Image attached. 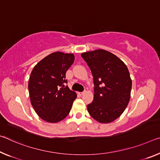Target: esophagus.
<instances>
[{
	"label": "esophagus",
	"instance_id": "obj_1",
	"mask_svg": "<svg viewBox=\"0 0 160 160\" xmlns=\"http://www.w3.org/2000/svg\"><path fill=\"white\" fill-rule=\"evenodd\" d=\"M84 93H85V92H78V94H79L80 95H82L83 94H84Z\"/></svg>",
	"mask_w": 160,
	"mask_h": 160
}]
</instances>
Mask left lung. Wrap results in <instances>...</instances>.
Wrapping results in <instances>:
<instances>
[{
  "label": "left lung",
  "mask_w": 160,
  "mask_h": 160,
  "mask_svg": "<svg viewBox=\"0 0 160 160\" xmlns=\"http://www.w3.org/2000/svg\"><path fill=\"white\" fill-rule=\"evenodd\" d=\"M92 71L95 94L88 111L102 124L118 119L130 99L132 80L128 68L115 55L102 49L81 54Z\"/></svg>",
  "instance_id": "obj_1"
}]
</instances>
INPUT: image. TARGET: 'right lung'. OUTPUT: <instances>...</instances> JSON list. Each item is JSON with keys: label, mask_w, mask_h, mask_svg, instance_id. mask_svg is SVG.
Instances as JSON below:
<instances>
[{"label": "right lung", "mask_w": 160, "mask_h": 160, "mask_svg": "<svg viewBox=\"0 0 160 160\" xmlns=\"http://www.w3.org/2000/svg\"><path fill=\"white\" fill-rule=\"evenodd\" d=\"M72 53L55 52L35 65L28 82L30 102L42 120L56 123L70 113L77 94L68 86L65 74L72 65Z\"/></svg>", "instance_id": "add662e5"}]
</instances>
